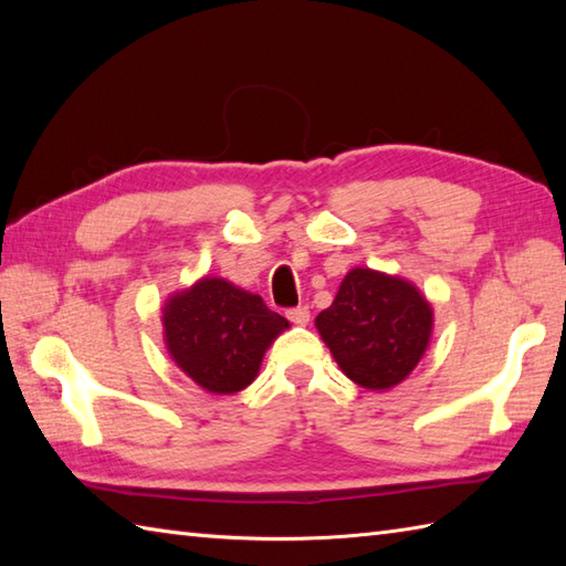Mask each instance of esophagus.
<instances>
[{
	"label": "esophagus",
	"instance_id": "obj_1",
	"mask_svg": "<svg viewBox=\"0 0 566 566\" xmlns=\"http://www.w3.org/2000/svg\"><path fill=\"white\" fill-rule=\"evenodd\" d=\"M286 318L296 323V326H306V323L311 321V311H308V306H296V308L286 311Z\"/></svg>",
	"mask_w": 566,
	"mask_h": 566
}]
</instances>
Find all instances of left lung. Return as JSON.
<instances>
[{"instance_id": "left-lung-1", "label": "left lung", "mask_w": 566, "mask_h": 566, "mask_svg": "<svg viewBox=\"0 0 566 566\" xmlns=\"http://www.w3.org/2000/svg\"><path fill=\"white\" fill-rule=\"evenodd\" d=\"M436 314L423 292L399 274L353 268L316 331L347 379L367 391H389L423 359Z\"/></svg>"}]
</instances>
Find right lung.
Masks as SVG:
<instances>
[{
	"label": "right lung",
	"instance_id": "right-lung-1",
	"mask_svg": "<svg viewBox=\"0 0 566 566\" xmlns=\"http://www.w3.org/2000/svg\"><path fill=\"white\" fill-rule=\"evenodd\" d=\"M290 328L262 296L223 276H201L167 296L163 340L172 363L203 391L226 396L255 381L268 347Z\"/></svg>",
	"mask_w": 566,
	"mask_h": 566
}]
</instances>
